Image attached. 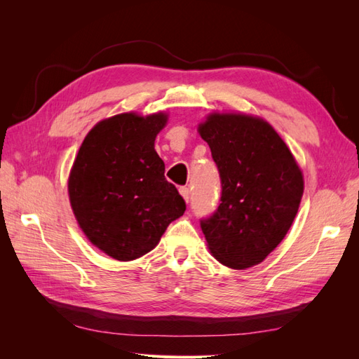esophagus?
I'll return each instance as SVG.
<instances>
[{"instance_id": "1", "label": "esophagus", "mask_w": 359, "mask_h": 359, "mask_svg": "<svg viewBox=\"0 0 359 359\" xmlns=\"http://www.w3.org/2000/svg\"><path fill=\"white\" fill-rule=\"evenodd\" d=\"M180 193H181V196L184 198V201L189 202V199H190V189L189 187H180Z\"/></svg>"}]
</instances>
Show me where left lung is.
Here are the masks:
<instances>
[{"instance_id": "left-lung-1", "label": "left lung", "mask_w": 359, "mask_h": 359, "mask_svg": "<svg viewBox=\"0 0 359 359\" xmlns=\"http://www.w3.org/2000/svg\"><path fill=\"white\" fill-rule=\"evenodd\" d=\"M198 132L222 180L219 208L201 220L208 248L229 268L255 266L290 229L304 191L302 172L262 118L211 114Z\"/></svg>"}]
</instances>
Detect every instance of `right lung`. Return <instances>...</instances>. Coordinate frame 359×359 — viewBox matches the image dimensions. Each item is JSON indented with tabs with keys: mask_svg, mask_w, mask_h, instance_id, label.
I'll use <instances>...</instances> for the list:
<instances>
[{
	"mask_svg": "<svg viewBox=\"0 0 359 359\" xmlns=\"http://www.w3.org/2000/svg\"><path fill=\"white\" fill-rule=\"evenodd\" d=\"M168 115L119 114L86 135L69 177V198L81 229L107 256L133 260L153 250L186 211L165 178L154 140Z\"/></svg>",
	"mask_w": 359,
	"mask_h": 359,
	"instance_id": "right-lung-1",
	"label": "right lung"
}]
</instances>
